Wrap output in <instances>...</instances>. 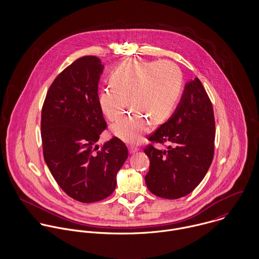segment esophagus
<instances>
[{
	"instance_id": "esophagus-1",
	"label": "esophagus",
	"mask_w": 259,
	"mask_h": 259,
	"mask_svg": "<svg viewBox=\"0 0 259 259\" xmlns=\"http://www.w3.org/2000/svg\"><path fill=\"white\" fill-rule=\"evenodd\" d=\"M128 150H130V153H135V152L139 151L140 148H137V147H135V146H130V147H128Z\"/></svg>"
}]
</instances>
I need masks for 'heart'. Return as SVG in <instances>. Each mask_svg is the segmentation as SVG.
<instances>
[{
	"mask_svg": "<svg viewBox=\"0 0 259 259\" xmlns=\"http://www.w3.org/2000/svg\"><path fill=\"white\" fill-rule=\"evenodd\" d=\"M111 87L101 90L98 102L105 116L113 121L126 106L133 111L111 125V132L127 143H139L151 124L163 122L174 111L182 92L183 76L171 62L128 59L111 74Z\"/></svg>",
	"mask_w": 259,
	"mask_h": 259,
	"instance_id": "b5f03b06",
	"label": "heart"
}]
</instances>
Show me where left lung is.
Wrapping results in <instances>:
<instances>
[{"label": "left lung", "mask_w": 259, "mask_h": 259, "mask_svg": "<svg viewBox=\"0 0 259 259\" xmlns=\"http://www.w3.org/2000/svg\"><path fill=\"white\" fill-rule=\"evenodd\" d=\"M215 123L211 102L195 77L185 84L181 102L168 120L149 138L145 148L149 170L145 181L151 193L177 199L190 193L205 177L214 152Z\"/></svg>", "instance_id": "left-lung-1"}]
</instances>
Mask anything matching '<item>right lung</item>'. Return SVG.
Wrapping results in <instances>:
<instances>
[{"mask_svg":"<svg viewBox=\"0 0 259 259\" xmlns=\"http://www.w3.org/2000/svg\"><path fill=\"white\" fill-rule=\"evenodd\" d=\"M104 68L95 56L74 61L53 81L41 110L45 161L60 187L83 203L111 195L128 156L117 138L96 145L107 127L98 102Z\"/></svg>","mask_w":259,"mask_h":259,"instance_id":"add662e5","label":"right lung"}]
</instances>
